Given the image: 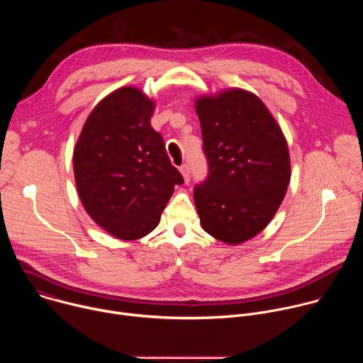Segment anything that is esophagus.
Here are the masks:
<instances>
[{
  "label": "esophagus",
  "instance_id": "obj_1",
  "mask_svg": "<svg viewBox=\"0 0 363 363\" xmlns=\"http://www.w3.org/2000/svg\"><path fill=\"white\" fill-rule=\"evenodd\" d=\"M179 171H181V174H182V177H184V179H185V184H188V182H189V179H191L189 165H188V164H184V165H181Z\"/></svg>",
  "mask_w": 363,
  "mask_h": 363
}]
</instances>
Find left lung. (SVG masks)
<instances>
[{
	"label": "left lung",
	"mask_w": 363,
	"mask_h": 363,
	"mask_svg": "<svg viewBox=\"0 0 363 363\" xmlns=\"http://www.w3.org/2000/svg\"><path fill=\"white\" fill-rule=\"evenodd\" d=\"M208 175L194 188L203 231L240 244L267 227L290 182L277 122L255 94L233 89L196 100Z\"/></svg>",
	"instance_id": "left-lung-1"
}]
</instances>
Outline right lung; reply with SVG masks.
<instances>
[{
	"label": "right lung",
	"instance_id": "1",
	"mask_svg": "<svg viewBox=\"0 0 363 363\" xmlns=\"http://www.w3.org/2000/svg\"><path fill=\"white\" fill-rule=\"evenodd\" d=\"M153 108L139 89H118L89 115L74 147L83 206L119 240H138L157 228L174 186L184 184L162 135L150 126Z\"/></svg>",
	"mask_w": 363,
	"mask_h": 363
}]
</instances>
